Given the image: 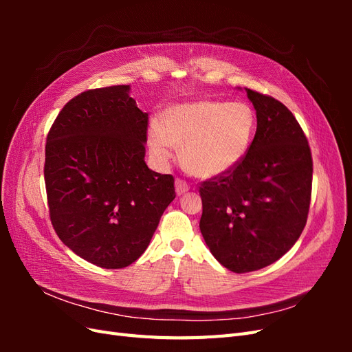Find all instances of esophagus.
<instances>
[{"mask_svg":"<svg viewBox=\"0 0 352 352\" xmlns=\"http://www.w3.org/2000/svg\"><path fill=\"white\" fill-rule=\"evenodd\" d=\"M175 189H176L177 195H184L185 192H188V190H189V185H188V182H185V180H182V179H176Z\"/></svg>","mask_w":352,"mask_h":352,"instance_id":"34e87169","label":"esophagus"}]
</instances>
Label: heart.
Wrapping results in <instances>:
<instances>
[{
    "label": "heart",
    "mask_w": 352,
    "mask_h": 352,
    "mask_svg": "<svg viewBox=\"0 0 352 352\" xmlns=\"http://www.w3.org/2000/svg\"><path fill=\"white\" fill-rule=\"evenodd\" d=\"M255 132L248 104L199 100L168 107L162 122L148 132V146L160 164L180 148V160L190 175L214 177L229 172L247 155Z\"/></svg>",
    "instance_id": "1"
}]
</instances>
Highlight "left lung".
<instances>
[{
	"instance_id": "left-lung-1",
	"label": "left lung",
	"mask_w": 352,
	"mask_h": 352,
	"mask_svg": "<svg viewBox=\"0 0 352 352\" xmlns=\"http://www.w3.org/2000/svg\"><path fill=\"white\" fill-rule=\"evenodd\" d=\"M257 114L250 150L229 172L202 182L199 229L214 258L235 273L278 261L300 238L311 199L313 158L294 114L245 88Z\"/></svg>"
}]
</instances>
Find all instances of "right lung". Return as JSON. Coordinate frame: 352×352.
I'll use <instances>...</instances> for the list:
<instances>
[{
    "label": "right lung",
    "instance_id": "right-lung-1",
    "mask_svg": "<svg viewBox=\"0 0 352 352\" xmlns=\"http://www.w3.org/2000/svg\"><path fill=\"white\" fill-rule=\"evenodd\" d=\"M129 85L70 100L47 136L44 177L50 219L61 242L102 269L144 254L176 197L172 175L145 163L148 113Z\"/></svg>",
    "mask_w": 352,
    "mask_h": 352
}]
</instances>
